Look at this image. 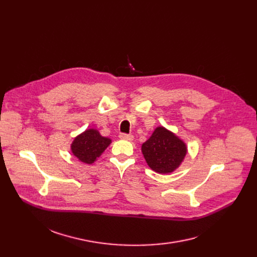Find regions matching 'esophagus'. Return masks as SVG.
<instances>
[{
    "instance_id": "obj_1",
    "label": "esophagus",
    "mask_w": 257,
    "mask_h": 257,
    "mask_svg": "<svg viewBox=\"0 0 257 257\" xmlns=\"http://www.w3.org/2000/svg\"><path fill=\"white\" fill-rule=\"evenodd\" d=\"M119 139H120V140H125V141H132V140H133V136H132V134L120 133V134H119Z\"/></svg>"
}]
</instances>
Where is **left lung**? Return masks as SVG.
Returning <instances> with one entry per match:
<instances>
[{"label":"left lung","mask_w":257,"mask_h":257,"mask_svg":"<svg viewBox=\"0 0 257 257\" xmlns=\"http://www.w3.org/2000/svg\"><path fill=\"white\" fill-rule=\"evenodd\" d=\"M142 152L150 169L156 173L169 174L182 164L187 147L176 134L159 126L142 145Z\"/></svg>","instance_id":"1"}]
</instances>
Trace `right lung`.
Instances as JSON below:
<instances>
[{
    "label": "right lung",
    "instance_id": "right-lung-1",
    "mask_svg": "<svg viewBox=\"0 0 257 257\" xmlns=\"http://www.w3.org/2000/svg\"><path fill=\"white\" fill-rule=\"evenodd\" d=\"M110 144V139L102 137L97 129L90 128L74 139L71 151L81 163L91 165Z\"/></svg>",
    "mask_w": 257,
    "mask_h": 257
}]
</instances>
